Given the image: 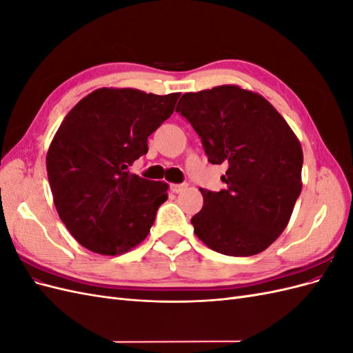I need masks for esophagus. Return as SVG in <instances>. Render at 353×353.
<instances>
[{"instance_id": "esophagus-1", "label": "esophagus", "mask_w": 353, "mask_h": 353, "mask_svg": "<svg viewBox=\"0 0 353 353\" xmlns=\"http://www.w3.org/2000/svg\"><path fill=\"white\" fill-rule=\"evenodd\" d=\"M187 184H172L170 185V190H172V193L178 194V193H183L184 190H187Z\"/></svg>"}]
</instances>
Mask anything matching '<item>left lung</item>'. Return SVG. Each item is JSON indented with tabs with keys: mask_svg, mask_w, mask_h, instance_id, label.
<instances>
[{
	"mask_svg": "<svg viewBox=\"0 0 353 353\" xmlns=\"http://www.w3.org/2000/svg\"><path fill=\"white\" fill-rule=\"evenodd\" d=\"M176 112L193 125L208 160L227 165L218 193L200 188L196 236L228 256L268 249L290 221L302 191L303 152L284 117L261 94L239 85L187 92Z\"/></svg>",
	"mask_w": 353,
	"mask_h": 353,
	"instance_id": "left-lung-1",
	"label": "left lung"
}]
</instances>
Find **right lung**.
Masks as SVG:
<instances>
[{
	"instance_id": "1",
	"label": "right lung",
	"mask_w": 353,
	"mask_h": 353,
	"mask_svg": "<svg viewBox=\"0 0 353 353\" xmlns=\"http://www.w3.org/2000/svg\"><path fill=\"white\" fill-rule=\"evenodd\" d=\"M181 92L99 88L66 114L47 153L60 219L81 245L122 254L150 232L169 185L130 172L147 138L174 113Z\"/></svg>"
}]
</instances>
